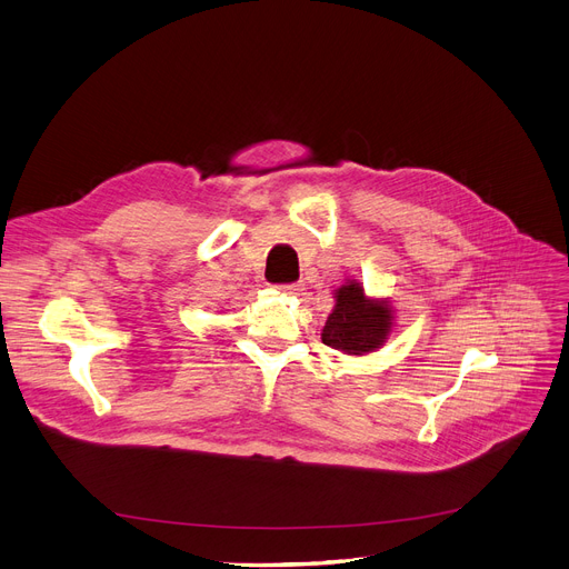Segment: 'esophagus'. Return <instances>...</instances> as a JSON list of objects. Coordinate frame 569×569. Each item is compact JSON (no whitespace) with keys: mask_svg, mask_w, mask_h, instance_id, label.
<instances>
[{"mask_svg":"<svg viewBox=\"0 0 569 569\" xmlns=\"http://www.w3.org/2000/svg\"><path fill=\"white\" fill-rule=\"evenodd\" d=\"M278 289L282 291V293H287V296H296V293H300V291H303V287H300V284H278Z\"/></svg>","mask_w":569,"mask_h":569,"instance_id":"1","label":"esophagus"}]
</instances>
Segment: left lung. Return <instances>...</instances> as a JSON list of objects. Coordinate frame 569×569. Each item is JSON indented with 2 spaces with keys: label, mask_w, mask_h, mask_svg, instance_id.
<instances>
[{
  "label": "left lung",
  "mask_w": 569,
  "mask_h": 569,
  "mask_svg": "<svg viewBox=\"0 0 569 569\" xmlns=\"http://www.w3.org/2000/svg\"><path fill=\"white\" fill-rule=\"evenodd\" d=\"M390 326L392 315L386 300L367 298L358 282H347L336 291V310L328 315L321 342L349 356H362L388 340Z\"/></svg>",
  "instance_id": "obj_1"
}]
</instances>
